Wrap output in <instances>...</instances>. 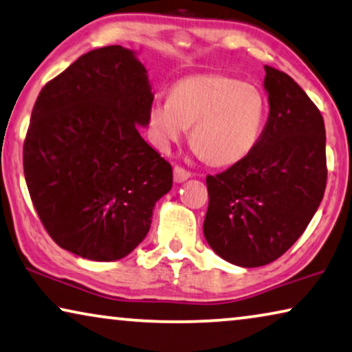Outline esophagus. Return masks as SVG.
Masks as SVG:
<instances>
[{"mask_svg":"<svg viewBox=\"0 0 352 352\" xmlns=\"http://www.w3.org/2000/svg\"><path fill=\"white\" fill-rule=\"evenodd\" d=\"M190 177H191V172H190V170L183 169L182 166H175V167H174V180H175L177 183L185 182V180H188V178H190Z\"/></svg>","mask_w":352,"mask_h":352,"instance_id":"esophagus-1","label":"esophagus"}]
</instances>
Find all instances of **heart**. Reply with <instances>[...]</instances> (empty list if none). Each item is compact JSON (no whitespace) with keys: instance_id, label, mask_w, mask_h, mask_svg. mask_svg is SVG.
<instances>
[{"instance_id":"heart-1","label":"heart","mask_w":352,"mask_h":352,"mask_svg":"<svg viewBox=\"0 0 352 352\" xmlns=\"http://www.w3.org/2000/svg\"><path fill=\"white\" fill-rule=\"evenodd\" d=\"M265 98L253 83L223 74L192 76L170 88L169 99L155 101L148 128L155 144L166 150L191 129L192 148L214 166L243 160L261 138Z\"/></svg>"}]
</instances>
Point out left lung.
I'll list each match as a JSON object with an SVG mask.
<instances>
[{"mask_svg": "<svg viewBox=\"0 0 352 352\" xmlns=\"http://www.w3.org/2000/svg\"><path fill=\"white\" fill-rule=\"evenodd\" d=\"M270 112L250 155L207 175L204 235L224 261L261 267L303 234L327 183L322 115L286 72L264 66Z\"/></svg>", "mask_w": 352, "mask_h": 352, "instance_id": "obj_1", "label": "left lung"}]
</instances>
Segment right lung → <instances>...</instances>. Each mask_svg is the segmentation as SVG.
<instances>
[{
  "mask_svg": "<svg viewBox=\"0 0 352 352\" xmlns=\"http://www.w3.org/2000/svg\"><path fill=\"white\" fill-rule=\"evenodd\" d=\"M153 93L122 45L88 52L36 99L23 172L42 226L80 258L117 261L145 239L172 166L139 134Z\"/></svg>",
  "mask_w": 352,
  "mask_h": 352,
  "instance_id": "add662e5",
  "label": "right lung"
}]
</instances>
